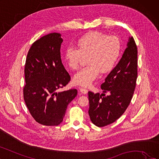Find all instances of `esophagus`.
Listing matches in <instances>:
<instances>
[{"label": "esophagus", "instance_id": "34e87169", "mask_svg": "<svg viewBox=\"0 0 159 159\" xmlns=\"http://www.w3.org/2000/svg\"><path fill=\"white\" fill-rule=\"evenodd\" d=\"M79 88H80V92H81V93L86 94V93H88V90L87 88H84V87H82V86H80Z\"/></svg>", "mask_w": 159, "mask_h": 159}]
</instances>
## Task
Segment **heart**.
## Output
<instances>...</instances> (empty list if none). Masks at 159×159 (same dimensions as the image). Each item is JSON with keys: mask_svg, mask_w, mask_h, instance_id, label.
<instances>
[{"mask_svg": "<svg viewBox=\"0 0 159 159\" xmlns=\"http://www.w3.org/2000/svg\"><path fill=\"white\" fill-rule=\"evenodd\" d=\"M77 48L70 46L65 51V59L71 69L79 67L82 55L88 57V65L77 71L73 78L74 83L88 86L102 74L114 70L122 51V43L116 36H109L100 32L93 31L81 37Z\"/></svg>", "mask_w": 159, "mask_h": 159, "instance_id": "1", "label": "heart"}]
</instances>
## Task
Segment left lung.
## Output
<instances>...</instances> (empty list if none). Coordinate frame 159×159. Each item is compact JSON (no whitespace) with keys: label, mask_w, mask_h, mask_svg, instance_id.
<instances>
[{"label":"left lung","mask_w":159,"mask_h":159,"mask_svg":"<svg viewBox=\"0 0 159 159\" xmlns=\"http://www.w3.org/2000/svg\"><path fill=\"white\" fill-rule=\"evenodd\" d=\"M137 47L129 38L122 57L101 85L102 93L88 92L90 120L98 127L114 122L129 106L136 84L138 70Z\"/></svg>","instance_id":"1"}]
</instances>
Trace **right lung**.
I'll return each instance as SVG.
<instances>
[{
    "instance_id": "1",
    "label": "right lung",
    "mask_w": 159,
    "mask_h": 159,
    "mask_svg": "<svg viewBox=\"0 0 159 159\" xmlns=\"http://www.w3.org/2000/svg\"><path fill=\"white\" fill-rule=\"evenodd\" d=\"M62 42L57 33L41 37L32 44L25 62L23 98L30 114L42 125H59L78 94L75 88L59 92L71 80L61 62Z\"/></svg>"
}]
</instances>
